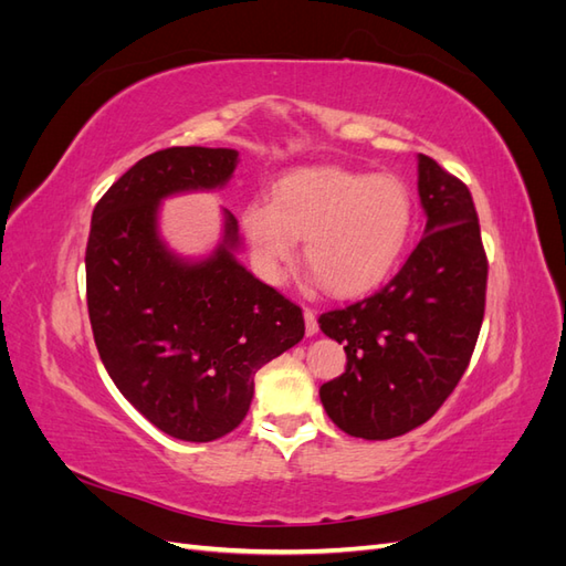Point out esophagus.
<instances>
[{"label":"esophagus","instance_id":"obj_1","mask_svg":"<svg viewBox=\"0 0 566 566\" xmlns=\"http://www.w3.org/2000/svg\"><path fill=\"white\" fill-rule=\"evenodd\" d=\"M304 323H306V335H316L318 333V321L312 310H304Z\"/></svg>","mask_w":566,"mask_h":566}]
</instances>
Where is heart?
<instances>
[{"label": "heart", "mask_w": 566, "mask_h": 566, "mask_svg": "<svg viewBox=\"0 0 566 566\" xmlns=\"http://www.w3.org/2000/svg\"><path fill=\"white\" fill-rule=\"evenodd\" d=\"M241 221L266 276H279L304 238V264L325 293L354 297L397 266L413 231V200L394 175L316 165L281 177L271 202H248Z\"/></svg>", "instance_id": "heart-1"}]
</instances>
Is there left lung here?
Masks as SVG:
<instances>
[{
	"label": "left lung",
	"mask_w": 566,
	"mask_h": 566,
	"mask_svg": "<svg viewBox=\"0 0 566 566\" xmlns=\"http://www.w3.org/2000/svg\"><path fill=\"white\" fill-rule=\"evenodd\" d=\"M424 235L378 293L321 314L347 368L318 394L342 432L401 437L430 420L460 382L486 302V254L468 186L418 156Z\"/></svg>",
	"instance_id": "1"
}]
</instances>
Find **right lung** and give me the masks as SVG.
<instances>
[{
    "mask_svg": "<svg viewBox=\"0 0 566 566\" xmlns=\"http://www.w3.org/2000/svg\"><path fill=\"white\" fill-rule=\"evenodd\" d=\"M238 150L175 146L153 153L96 202L87 241V306L101 361L139 413L181 441H214L243 422L254 373L304 337V316L238 262L224 233L202 260L169 250L160 202L219 191Z\"/></svg>",
    "mask_w": 566,
    "mask_h": 566,
    "instance_id": "add662e5",
    "label": "right lung"
}]
</instances>
